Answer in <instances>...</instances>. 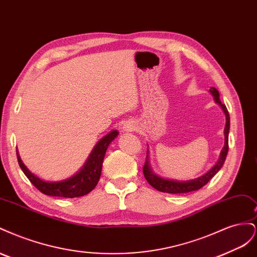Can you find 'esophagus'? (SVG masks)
<instances>
[{
	"instance_id": "esophagus-1",
	"label": "esophagus",
	"mask_w": 257,
	"mask_h": 257,
	"mask_svg": "<svg viewBox=\"0 0 257 257\" xmlns=\"http://www.w3.org/2000/svg\"><path fill=\"white\" fill-rule=\"evenodd\" d=\"M135 127H136L135 124H134L133 122H131V121H130V122H126V123L123 125L124 132H133V131L135 130Z\"/></svg>"
}]
</instances>
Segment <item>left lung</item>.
Here are the masks:
<instances>
[{
	"label": "left lung",
	"instance_id": "8db88e82",
	"mask_svg": "<svg viewBox=\"0 0 257 257\" xmlns=\"http://www.w3.org/2000/svg\"><path fill=\"white\" fill-rule=\"evenodd\" d=\"M209 92L211 93V95L214 98V102L219 105L222 110L225 114V118H226V123H225V128H224V147L220 153V158L215 163V165L208 170V172L200 176L198 178L192 179V180H185V181H179V180H174V179H167V178H163L159 175L155 174L152 167L150 165L149 162V149L147 150V159L146 163L144 166V175L145 178L147 179V181L149 182L150 185H152L155 190H158L160 192H164V193H169V194H181V193H189L193 191H197L199 189L203 188L205 184L209 182L210 179L214 177L217 172L222 168L225 160H226V155L228 152V134H229V125H230V121H229V113L227 111V108L224 104L221 103L220 100V93L215 88L211 87L209 90Z\"/></svg>",
	"mask_w": 257,
	"mask_h": 257
}]
</instances>
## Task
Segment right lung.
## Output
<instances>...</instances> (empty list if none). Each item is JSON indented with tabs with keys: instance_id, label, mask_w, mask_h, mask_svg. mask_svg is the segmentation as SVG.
Here are the masks:
<instances>
[{
	"instance_id": "add662e5",
	"label": "right lung",
	"mask_w": 257,
	"mask_h": 257,
	"mask_svg": "<svg viewBox=\"0 0 257 257\" xmlns=\"http://www.w3.org/2000/svg\"><path fill=\"white\" fill-rule=\"evenodd\" d=\"M119 135L118 131H111L100 138L93 148L89 158L85 161L84 165L75 175L64 180L60 181H45L33 173H31L28 167L23 164L20 155L17 150V159L19 166L22 172L28 177L37 190H40L45 195L58 196L65 198H74L87 195L95 188L100 174H102V166L107 148L111 144L113 139Z\"/></svg>"
}]
</instances>
